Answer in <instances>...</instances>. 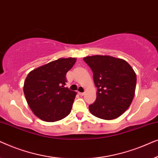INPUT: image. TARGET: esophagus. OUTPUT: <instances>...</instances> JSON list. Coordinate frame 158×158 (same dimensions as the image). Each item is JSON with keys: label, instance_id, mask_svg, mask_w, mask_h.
I'll use <instances>...</instances> for the list:
<instances>
[{"label": "esophagus", "instance_id": "obj_1", "mask_svg": "<svg viewBox=\"0 0 158 158\" xmlns=\"http://www.w3.org/2000/svg\"><path fill=\"white\" fill-rule=\"evenodd\" d=\"M78 94L80 95V96H84V93H81V92H78Z\"/></svg>", "mask_w": 158, "mask_h": 158}]
</instances>
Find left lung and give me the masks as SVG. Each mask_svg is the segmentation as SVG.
Here are the masks:
<instances>
[{"instance_id":"obj_1","label":"left lung","mask_w":158,"mask_h":158,"mask_svg":"<svg viewBox=\"0 0 158 158\" xmlns=\"http://www.w3.org/2000/svg\"><path fill=\"white\" fill-rule=\"evenodd\" d=\"M94 74L96 99L89 105L93 115L105 120L118 118L129 107L135 96L137 77L124 60L95 55L83 58Z\"/></svg>"}]
</instances>
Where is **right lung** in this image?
Returning <instances> with one entry per match:
<instances>
[{"instance_id":"obj_1","label":"right lung","mask_w":158,"mask_h":158,"mask_svg":"<svg viewBox=\"0 0 158 158\" xmlns=\"http://www.w3.org/2000/svg\"><path fill=\"white\" fill-rule=\"evenodd\" d=\"M75 58H60L28 74L23 93L33 113L44 122L61 120L70 113L76 92L65 88L66 74Z\"/></svg>"}]
</instances>
